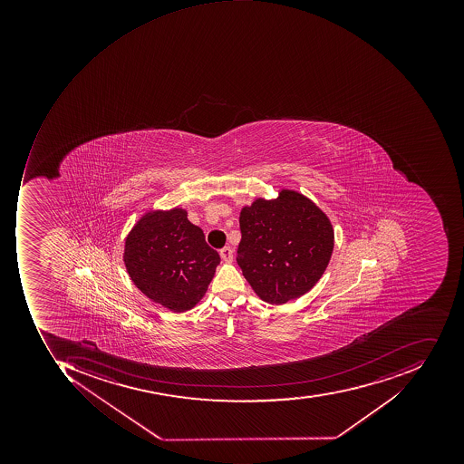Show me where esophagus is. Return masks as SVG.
<instances>
[{"label":"esophagus","mask_w":464,"mask_h":464,"mask_svg":"<svg viewBox=\"0 0 464 464\" xmlns=\"http://www.w3.org/2000/svg\"><path fill=\"white\" fill-rule=\"evenodd\" d=\"M220 256L221 259L225 262H233L234 259V254H233V248H230V246H225V248L220 249Z\"/></svg>","instance_id":"obj_1"}]
</instances>
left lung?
<instances>
[{"label":"left lung","instance_id":"8db88e82","mask_svg":"<svg viewBox=\"0 0 464 464\" xmlns=\"http://www.w3.org/2000/svg\"><path fill=\"white\" fill-rule=\"evenodd\" d=\"M237 264L252 290L269 304H285L321 279L334 251V228L308 198L283 189L256 199L239 215Z\"/></svg>","mask_w":464,"mask_h":464}]
</instances>
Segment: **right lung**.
<instances>
[{
  "instance_id": "right-lung-1",
  "label": "right lung",
  "mask_w": 464,
  "mask_h": 464,
  "mask_svg": "<svg viewBox=\"0 0 464 464\" xmlns=\"http://www.w3.org/2000/svg\"><path fill=\"white\" fill-rule=\"evenodd\" d=\"M125 267L146 297L173 313L194 308L220 264L182 209L148 213L125 239Z\"/></svg>"
}]
</instances>
